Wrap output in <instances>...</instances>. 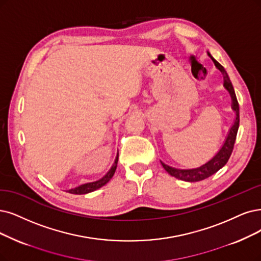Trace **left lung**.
Returning <instances> with one entry per match:
<instances>
[{
  "instance_id": "obj_1",
  "label": "left lung",
  "mask_w": 261,
  "mask_h": 261,
  "mask_svg": "<svg viewBox=\"0 0 261 261\" xmlns=\"http://www.w3.org/2000/svg\"><path fill=\"white\" fill-rule=\"evenodd\" d=\"M208 57L211 58L212 60H213L216 69H218L221 74H223L224 77V87L225 89L229 92L230 96H231V109L236 113V119L233 124L231 125L227 137L225 139V142L223 144V146L220 147V149L216 152V155L210 159L204 165H202L201 167L198 168H194V169H177V168H173L170 167L168 165H166L165 162H161V165L163 167L169 174L171 176H174L180 180H185V181H200V180H203L210 176H212L213 174L223 168L226 163L228 162L230 156H231V152L233 150V146H234V142L237 139V133L239 130V123H240V112H239V103L237 100V96H236V92L233 89V86L230 82L229 76L226 72V70L224 69V66L219 64L213 57L211 56V54L207 51Z\"/></svg>"
}]
</instances>
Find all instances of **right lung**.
<instances>
[{
	"mask_svg": "<svg viewBox=\"0 0 261 261\" xmlns=\"http://www.w3.org/2000/svg\"><path fill=\"white\" fill-rule=\"evenodd\" d=\"M118 156H119V153L117 152V156H116V158H115V161L113 163L112 168L109 170V172L106 173V174L103 177H101L98 180L86 182V184H82V185L77 186L75 188L69 189V190H67V192H69V194H72V195H86V194H89V192H92V191H94L96 189L101 188L105 184H108V182L111 180V178L114 176L116 168H117Z\"/></svg>",
	"mask_w": 261,
	"mask_h": 261,
	"instance_id": "right-lung-1",
	"label": "right lung"
}]
</instances>
